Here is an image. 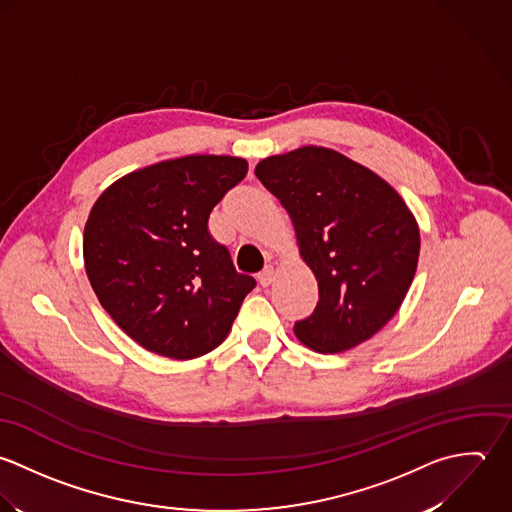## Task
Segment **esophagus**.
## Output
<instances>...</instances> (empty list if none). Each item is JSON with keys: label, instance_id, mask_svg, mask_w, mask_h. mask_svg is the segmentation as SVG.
<instances>
[{"label": "esophagus", "instance_id": "esophagus-1", "mask_svg": "<svg viewBox=\"0 0 512 512\" xmlns=\"http://www.w3.org/2000/svg\"><path fill=\"white\" fill-rule=\"evenodd\" d=\"M273 279H275V269H273L271 265H267V267L259 273V283H261L263 287H269V285L273 283Z\"/></svg>", "mask_w": 512, "mask_h": 512}]
</instances>
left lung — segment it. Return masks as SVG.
I'll use <instances>...</instances> for the list:
<instances>
[{
	"label": "left lung",
	"instance_id": "left-lung-1",
	"mask_svg": "<svg viewBox=\"0 0 512 512\" xmlns=\"http://www.w3.org/2000/svg\"><path fill=\"white\" fill-rule=\"evenodd\" d=\"M259 182L289 211L318 305L295 334L316 352L374 336L404 303L419 257V229L400 194L372 170L322 146L269 156Z\"/></svg>",
	"mask_w": 512,
	"mask_h": 512
}]
</instances>
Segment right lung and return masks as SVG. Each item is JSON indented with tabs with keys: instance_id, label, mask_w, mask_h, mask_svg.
Wrapping results in <instances>:
<instances>
[{
	"instance_id": "right-lung-1",
	"label": "right lung",
	"mask_w": 512,
	"mask_h": 512,
	"mask_svg": "<svg viewBox=\"0 0 512 512\" xmlns=\"http://www.w3.org/2000/svg\"><path fill=\"white\" fill-rule=\"evenodd\" d=\"M233 156H184L132 172L93 205L83 255L93 291L140 346L174 360L217 348L257 285L207 227L247 176Z\"/></svg>"
}]
</instances>
